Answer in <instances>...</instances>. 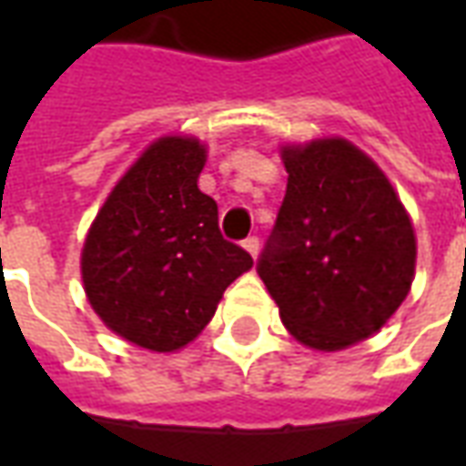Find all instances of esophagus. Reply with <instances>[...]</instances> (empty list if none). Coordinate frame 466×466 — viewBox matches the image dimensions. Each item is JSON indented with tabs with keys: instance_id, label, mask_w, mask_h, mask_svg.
I'll list each match as a JSON object with an SVG mask.
<instances>
[{
	"instance_id": "1",
	"label": "esophagus",
	"mask_w": 466,
	"mask_h": 466,
	"mask_svg": "<svg viewBox=\"0 0 466 466\" xmlns=\"http://www.w3.org/2000/svg\"><path fill=\"white\" fill-rule=\"evenodd\" d=\"M242 247L247 252L252 254V259H257V254H259V239L257 237H249V239H244Z\"/></svg>"
}]
</instances>
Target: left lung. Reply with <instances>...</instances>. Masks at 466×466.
<instances>
[{
  "label": "left lung",
  "instance_id": "obj_1",
  "mask_svg": "<svg viewBox=\"0 0 466 466\" xmlns=\"http://www.w3.org/2000/svg\"><path fill=\"white\" fill-rule=\"evenodd\" d=\"M279 154L287 194L257 272L297 342L342 351L407 299L411 217L380 164L344 137L284 142Z\"/></svg>",
  "mask_w": 466,
  "mask_h": 466
}]
</instances>
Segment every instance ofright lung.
Listing matches in <instances>:
<instances>
[{"label":"right lung","mask_w":466,"mask_h":466,"mask_svg":"<svg viewBox=\"0 0 466 466\" xmlns=\"http://www.w3.org/2000/svg\"><path fill=\"white\" fill-rule=\"evenodd\" d=\"M207 144L164 134L106 194L82 247L86 302L116 337L177 351L199 337L224 289L252 257L219 232L217 202L199 189Z\"/></svg>","instance_id":"obj_1"}]
</instances>
